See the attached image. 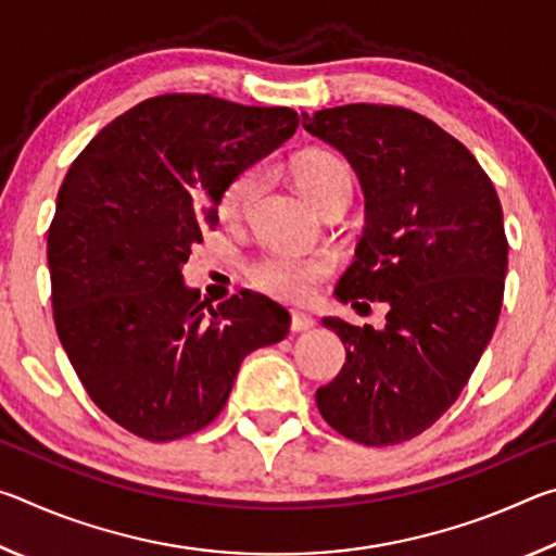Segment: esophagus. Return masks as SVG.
Masks as SVG:
<instances>
[{"label":"esophagus","mask_w":556,"mask_h":556,"mask_svg":"<svg viewBox=\"0 0 556 556\" xmlns=\"http://www.w3.org/2000/svg\"><path fill=\"white\" fill-rule=\"evenodd\" d=\"M314 318L304 314V312H291V321H289V328L294 333H301V331H308V328H314Z\"/></svg>","instance_id":"34e87169"}]
</instances>
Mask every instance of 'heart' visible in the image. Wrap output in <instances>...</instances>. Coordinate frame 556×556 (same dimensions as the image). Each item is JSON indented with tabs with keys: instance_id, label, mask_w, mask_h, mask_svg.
Here are the masks:
<instances>
[{
	"instance_id": "1",
	"label": "heart",
	"mask_w": 556,
	"mask_h": 556,
	"mask_svg": "<svg viewBox=\"0 0 556 556\" xmlns=\"http://www.w3.org/2000/svg\"><path fill=\"white\" fill-rule=\"evenodd\" d=\"M294 176L299 188L316 208H324L343 188H353L351 168L338 156L326 152L299 156ZM260 188V168H244L242 174L235 176L220 199L223 218H242L250 211L252 201L257 199ZM328 275H331V260L324 255H304V252L294 250H269L250 265L252 287L281 301H306Z\"/></svg>"
}]
</instances>
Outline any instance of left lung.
Instances as JSON below:
<instances>
[{"mask_svg":"<svg viewBox=\"0 0 556 556\" xmlns=\"http://www.w3.org/2000/svg\"><path fill=\"white\" fill-rule=\"evenodd\" d=\"M304 127L351 162L365 193V230L336 296L388 304L382 331L324 318L345 363L318 388V412L357 444H402L458 400L495 331L501 201L476 156L414 110L355 102L304 115Z\"/></svg>","mask_w":556,"mask_h":556,"instance_id":"left-lung-1","label":"left lung"}]
</instances>
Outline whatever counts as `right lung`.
I'll return each instance as SVG.
<instances>
[{
    "instance_id": "add662e5",
    "label": "right lung",
    "mask_w": 556,
    "mask_h": 556,
    "mask_svg": "<svg viewBox=\"0 0 556 556\" xmlns=\"http://www.w3.org/2000/svg\"><path fill=\"white\" fill-rule=\"evenodd\" d=\"M296 127L289 108L168 92L112 119L65 174L49 228L55 333L129 434L174 441L211 425L242 357L287 336V308L250 291L213 308L181 265L232 178Z\"/></svg>"
}]
</instances>
